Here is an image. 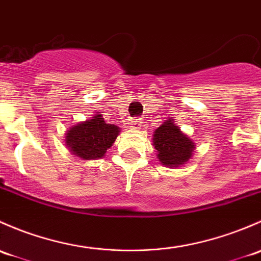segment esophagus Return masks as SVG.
Returning a JSON list of instances; mask_svg holds the SVG:
<instances>
[{
    "label": "esophagus",
    "mask_w": 261,
    "mask_h": 261,
    "mask_svg": "<svg viewBox=\"0 0 261 261\" xmlns=\"http://www.w3.org/2000/svg\"><path fill=\"white\" fill-rule=\"evenodd\" d=\"M132 127H134V128L139 127V123H138V122H134V123H133V125H132Z\"/></svg>",
    "instance_id": "esophagus-1"
}]
</instances>
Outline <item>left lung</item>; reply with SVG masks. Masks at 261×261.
I'll return each instance as SVG.
<instances>
[{"mask_svg": "<svg viewBox=\"0 0 261 261\" xmlns=\"http://www.w3.org/2000/svg\"><path fill=\"white\" fill-rule=\"evenodd\" d=\"M153 146L157 150V158L166 167H179L189 162L195 150V143L190 137L174 124L172 119L166 120L153 134Z\"/></svg>", "mask_w": 261, "mask_h": 261, "instance_id": "1", "label": "left lung"}]
</instances>
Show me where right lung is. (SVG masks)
<instances>
[{
	"label": "right lung",
	"instance_id": "obj_1",
	"mask_svg": "<svg viewBox=\"0 0 261 261\" xmlns=\"http://www.w3.org/2000/svg\"><path fill=\"white\" fill-rule=\"evenodd\" d=\"M119 127L107 124L103 117L94 114L89 120L77 123L65 134V144L72 154L83 160L103 158L117 139Z\"/></svg>",
	"mask_w": 261,
	"mask_h": 261
}]
</instances>
